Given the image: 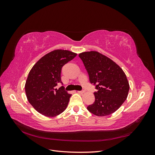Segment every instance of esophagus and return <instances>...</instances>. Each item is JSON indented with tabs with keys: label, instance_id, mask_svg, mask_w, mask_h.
I'll use <instances>...</instances> for the list:
<instances>
[{
	"label": "esophagus",
	"instance_id": "obj_1",
	"mask_svg": "<svg viewBox=\"0 0 155 155\" xmlns=\"http://www.w3.org/2000/svg\"><path fill=\"white\" fill-rule=\"evenodd\" d=\"M78 92L79 93V94H83V93L85 92V91H78Z\"/></svg>",
	"mask_w": 155,
	"mask_h": 155
}]
</instances>
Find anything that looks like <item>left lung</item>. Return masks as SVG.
Listing matches in <instances>:
<instances>
[{
	"label": "left lung",
	"instance_id": "8db88e82",
	"mask_svg": "<svg viewBox=\"0 0 155 155\" xmlns=\"http://www.w3.org/2000/svg\"><path fill=\"white\" fill-rule=\"evenodd\" d=\"M97 91L95 101L87 107L91 113L105 116L113 113L124 104L128 96L129 85L126 75L113 61L97 51L79 54Z\"/></svg>",
	"mask_w": 155,
	"mask_h": 155
}]
</instances>
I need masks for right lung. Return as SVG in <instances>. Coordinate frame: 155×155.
<instances>
[{
  "instance_id": "add662e5",
  "label": "right lung",
  "mask_w": 155,
  "mask_h": 155,
  "mask_svg": "<svg viewBox=\"0 0 155 155\" xmlns=\"http://www.w3.org/2000/svg\"><path fill=\"white\" fill-rule=\"evenodd\" d=\"M76 54L68 50H56L46 54L29 72L25 84L27 99L33 107L45 116L54 117L66 109L72 94L59 89L62 68L72 60Z\"/></svg>"
}]
</instances>
